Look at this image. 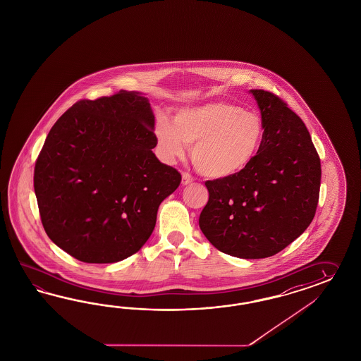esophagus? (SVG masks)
Returning a JSON list of instances; mask_svg holds the SVG:
<instances>
[{
    "label": "esophagus",
    "instance_id": "34e87169",
    "mask_svg": "<svg viewBox=\"0 0 361 361\" xmlns=\"http://www.w3.org/2000/svg\"><path fill=\"white\" fill-rule=\"evenodd\" d=\"M193 181H195L193 176L189 175L188 172L183 173V185H190Z\"/></svg>",
    "mask_w": 361,
    "mask_h": 361
}]
</instances>
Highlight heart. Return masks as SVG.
Returning a JSON list of instances; mask_svg holds the SVG:
<instances>
[{"instance_id":"heart-1","label":"heart","mask_w":361,"mask_h":361,"mask_svg":"<svg viewBox=\"0 0 361 361\" xmlns=\"http://www.w3.org/2000/svg\"><path fill=\"white\" fill-rule=\"evenodd\" d=\"M156 142L161 156L173 163L190 149L195 168L207 177L226 178L252 164L265 140L263 119L239 105L216 101L180 109L175 123L156 121Z\"/></svg>"}]
</instances>
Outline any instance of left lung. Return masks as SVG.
I'll list each match as a JSON object with an SVG mask.
<instances>
[{
    "instance_id": "left-lung-1",
    "label": "left lung",
    "mask_w": 361,
    "mask_h": 361,
    "mask_svg": "<svg viewBox=\"0 0 361 361\" xmlns=\"http://www.w3.org/2000/svg\"><path fill=\"white\" fill-rule=\"evenodd\" d=\"M265 140L238 175L206 181L200 228L224 254L264 259L283 251L312 224L321 188V159L312 137L283 98L252 89Z\"/></svg>"
}]
</instances>
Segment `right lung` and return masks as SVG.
Returning a JSON list of instances; mask_svg holds the SVG:
<instances>
[{
    "label": "right lung",
    "instance_id": "add662e5",
    "mask_svg": "<svg viewBox=\"0 0 361 361\" xmlns=\"http://www.w3.org/2000/svg\"><path fill=\"white\" fill-rule=\"evenodd\" d=\"M146 97L121 90L80 99L49 130L34 169L40 221L80 262L116 263L152 234L159 205L181 183L157 160Z\"/></svg>",
    "mask_w": 361,
    "mask_h": 361
}]
</instances>
